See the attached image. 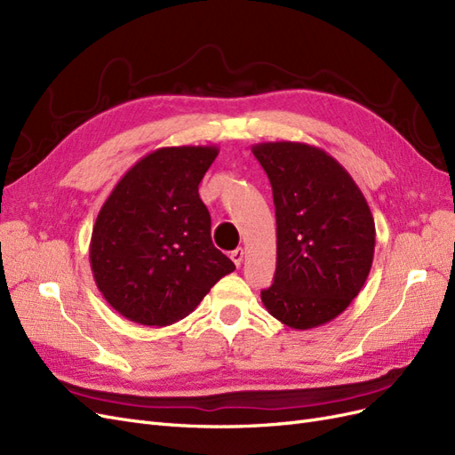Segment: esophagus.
<instances>
[{"label":"esophagus","instance_id":"obj_1","mask_svg":"<svg viewBox=\"0 0 455 455\" xmlns=\"http://www.w3.org/2000/svg\"><path fill=\"white\" fill-rule=\"evenodd\" d=\"M231 259H233V264H235L237 267H241V264H243V258H244V251L243 249H235L231 252V256H229Z\"/></svg>","mask_w":455,"mask_h":455}]
</instances>
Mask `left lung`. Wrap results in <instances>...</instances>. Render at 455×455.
Wrapping results in <instances>:
<instances>
[{
	"instance_id": "1",
	"label": "left lung",
	"mask_w": 455,
	"mask_h": 455,
	"mask_svg": "<svg viewBox=\"0 0 455 455\" xmlns=\"http://www.w3.org/2000/svg\"><path fill=\"white\" fill-rule=\"evenodd\" d=\"M252 154L267 172L277 218V269L261 301L291 328L326 324L368 279L374 216L351 174L324 149L261 142Z\"/></svg>"
}]
</instances>
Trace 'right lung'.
Wrapping results in <instances>:
<instances>
[{"instance_id": "obj_1", "label": "right lung", "mask_w": 455, "mask_h": 455, "mask_svg": "<svg viewBox=\"0 0 455 455\" xmlns=\"http://www.w3.org/2000/svg\"><path fill=\"white\" fill-rule=\"evenodd\" d=\"M216 146L159 148L123 174L96 216L91 269L125 319L169 326L194 311L235 269L211 237L199 184Z\"/></svg>"}]
</instances>
